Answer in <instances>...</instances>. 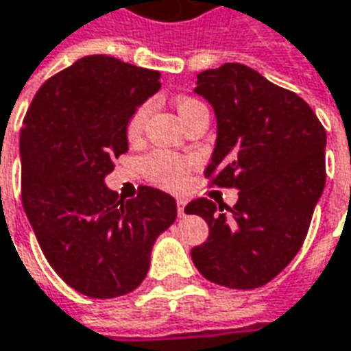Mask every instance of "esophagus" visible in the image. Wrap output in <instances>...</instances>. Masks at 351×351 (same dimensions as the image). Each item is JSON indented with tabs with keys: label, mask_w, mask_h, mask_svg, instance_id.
Returning a JSON list of instances; mask_svg holds the SVG:
<instances>
[{
	"label": "esophagus",
	"mask_w": 351,
	"mask_h": 351,
	"mask_svg": "<svg viewBox=\"0 0 351 351\" xmlns=\"http://www.w3.org/2000/svg\"><path fill=\"white\" fill-rule=\"evenodd\" d=\"M176 207H178V217H184V207H186V201L178 199L176 201Z\"/></svg>",
	"instance_id": "obj_1"
}]
</instances>
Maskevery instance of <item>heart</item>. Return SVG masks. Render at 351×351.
Returning a JSON list of instances; mask_svg holds the SVG:
<instances>
[{
	"label": "heart",
	"instance_id": "b5f03b06",
	"mask_svg": "<svg viewBox=\"0 0 351 351\" xmlns=\"http://www.w3.org/2000/svg\"><path fill=\"white\" fill-rule=\"evenodd\" d=\"M199 100L192 99V97H180L176 99V112L180 119H186L192 116L193 112L201 108ZM150 102H142L134 108L133 114L127 117L125 123V136L129 142H136L144 133V127L150 116ZM192 169V159L186 156H176V154H169V152H152L146 158L142 159V171L148 176V180L158 184L161 188L167 190H176L186 182L188 171Z\"/></svg>",
	"mask_w": 351,
	"mask_h": 351
}]
</instances>
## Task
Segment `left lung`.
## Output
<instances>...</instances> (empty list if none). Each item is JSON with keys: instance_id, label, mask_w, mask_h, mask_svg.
Returning a JSON list of instances; mask_svg holds the SVG:
<instances>
[{"instance_id": "left-lung-1", "label": "left lung", "mask_w": 351, "mask_h": 351, "mask_svg": "<svg viewBox=\"0 0 351 351\" xmlns=\"http://www.w3.org/2000/svg\"><path fill=\"white\" fill-rule=\"evenodd\" d=\"M195 93L217 116L205 176L210 186L237 188L239 199L228 213L207 197L186 205L184 213L209 224L192 261L217 285L256 289L276 278L306 239L325 188V127L296 93L237 62L197 73Z\"/></svg>"}]
</instances>
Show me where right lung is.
Returning <instances> with one entry per match:
<instances>
[{
	"instance_id": "obj_1",
	"label": "right lung",
	"mask_w": 351,
	"mask_h": 351,
	"mask_svg": "<svg viewBox=\"0 0 351 351\" xmlns=\"http://www.w3.org/2000/svg\"><path fill=\"white\" fill-rule=\"evenodd\" d=\"M161 73L90 55L43 83L21 129L22 205L51 268L90 298L134 291L152 247L176 218L169 193L141 186L119 199L104 184L127 152L125 123Z\"/></svg>"
}]
</instances>
